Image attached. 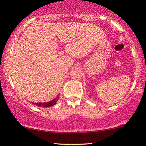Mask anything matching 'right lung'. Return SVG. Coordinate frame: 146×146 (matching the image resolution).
<instances>
[{"label":"right lung","mask_w":146,"mask_h":146,"mask_svg":"<svg viewBox=\"0 0 146 146\" xmlns=\"http://www.w3.org/2000/svg\"><path fill=\"white\" fill-rule=\"evenodd\" d=\"M59 98H55V99H53L52 101L49 102H46V103H33L34 104H36L37 106H44V107H49V106H53L54 104H56V102L57 100H58Z\"/></svg>","instance_id":"right-lung-1"}]
</instances>
